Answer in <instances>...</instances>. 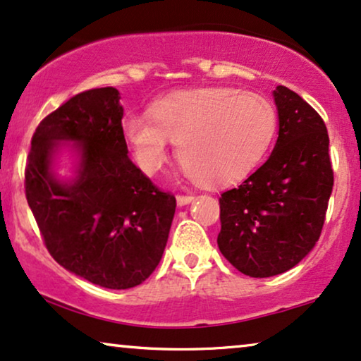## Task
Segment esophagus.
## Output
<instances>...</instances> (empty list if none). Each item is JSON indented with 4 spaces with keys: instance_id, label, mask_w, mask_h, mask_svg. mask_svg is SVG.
<instances>
[{
    "instance_id": "1",
    "label": "esophagus",
    "mask_w": 361,
    "mask_h": 361,
    "mask_svg": "<svg viewBox=\"0 0 361 361\" xmlns=\"http://www.w3.org/2000/svg\"><path fill=\"white\" fill-rule=\"evenodd\" d=\"M193 198H195L193 195H178L176 196V201H178V204H180V206H185V204L191 203V201H193Z\"/></svg>"
}]
</instances>
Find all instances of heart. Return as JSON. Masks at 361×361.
<instances>
[{"instance_id": "1", "label": "heart", "mask_w": 361, "mask_h": 361, "mask_svg": "<svg viewBox=\"0 0 361 361\" xmlns=\"http://www.w3.org/2000/svg\"><path fill=\"white\" fill-rule=\"evenodd\" d=\"M123 135L145 173L166 161L170 143L185 171L203 185H228L256 168L277 128L274 105L234 87H206L166 95L148 115L128 114Z\"/></svg>"}]
</instances>
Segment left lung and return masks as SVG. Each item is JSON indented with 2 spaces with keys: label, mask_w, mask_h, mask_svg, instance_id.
<instances>
[{
  "label": "left lung",
  "mask_w": 361,
  "mask_h": 361,
  "mask_svg": "<svg viewBox=\"0 0 361 361\" xmlns=\"http://www.w3.org/2000/svg\"><path fill=\"white\" fill-rule=\"evenodd\" d=\"M274 100L279 137L271 157L219 198V251L249 277L289 271L312 251L334 188L324 120L284 85Z\"/></svg>",
  "instance_id": "obj_1"
}]
</instances>
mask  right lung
<instances>
[{
	"label": "right lung",
	"mask_w": 361,
	"mask_h": 361,
	"mask_svg": "<svg viewBox=\"0 0 361 361\" xmlns=\"http://www.w3.org/2000/svg\"><path fill=\"white\" fill-rule=\"evenodd\" d=\"M120 94L114 87L74 95L37 125L24 170L27 204L57 264L105 289H130L155 271L176 200L128 158ZM81 153L71 184L50 171L57 141Z\"/></svg>",
	"instance_id": "right-lung-1"
}]
</instances>
